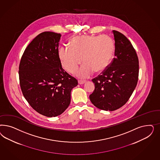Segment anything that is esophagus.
<instances>
[{
  "label": "esophagus",
  "instance_id": "obj_1",
  "mask_svg": "<svg viewBox=\"0 0 160 160\" xmlns=\"http://www.w3.org/2000/svg\"><path fill=\"white\" fill-rule=\"evenodd\" d=\"M86 82L85 81H82V80H78V83L79 84H84Z\"/></svg>",
  "mask_w": 160,
  "mask_h": 160
}]
</instances>
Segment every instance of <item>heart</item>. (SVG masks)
I'll use <instances>...</instances> for the list:
<instances>
[{"label":"heart","mask_w":160,"mask_h":160,"mask_svg":"<svg viewBox=\"0 0 160 160\" xmlns=\"http://www.w3.org/2000/svg\"><path fill=\"white\" fill-rule=\"evenodd\" d=\"M114 46L108 36H79L71 40L70 46H62L58 50V57L63 68L73 73L82 61L84 64L75 74L86 78L94 72L101 73L112 62Z\"/></svg>","instance_id":"obj_1"}]
</instances>
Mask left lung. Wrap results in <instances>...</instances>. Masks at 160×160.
Listing matches in <instances>:
<instances>
[{
    "label": "left lung",
    "instance_id": "8db88e82",
    "mask_svg": "<svg viewBox=\"0 0 160 160\" xmlns=\"http://www.w3.org/2000/svg\"><path fill=\"white\" fill-rule=\"evenodd\" d=\"M115 58L101 75L92 79L95 89L90 95L94 106L105 111H114L124 106L135 90L139 64L136 50L124 34L112 30Z\"/></svg>",
    "mask_w": 160,
    "mask_h": 160
}]
</instances>
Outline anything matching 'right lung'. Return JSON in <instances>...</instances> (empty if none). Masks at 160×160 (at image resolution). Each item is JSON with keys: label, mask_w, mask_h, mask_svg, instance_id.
Returning a JSON list of instances; mask_svg holds the SVG:
<instances>
[{"label": "right lung", "mask_w": 160, "mask_h": 160, "mask_svg": "<svg viewBox=\"0 0 160 160\" xmlns=\"http://www.w3.org/2000/svg\"><path fill=\"white\" fill-rule=\"evenodd\" d=\"M61 34L44 32L24 50L19 65L20 85L31 107L48 117L62 114L69 106L78 80L64 70L58 57Z\"/></svg>", "instance_id": "add662e5"}]
</instances>
